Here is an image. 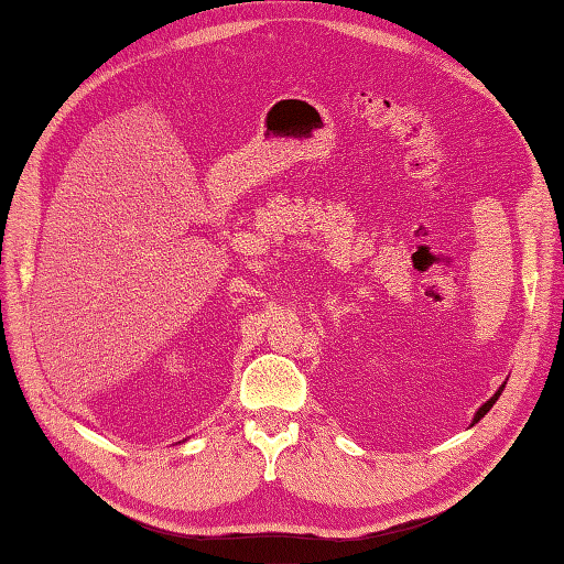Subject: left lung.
<instances>
[{"mask_svg":"<svg viewBox=\"0 0 564 564\" xmlns=\"http://www.w3.org/2000/svg\"><path fill=\"white\" fill-rule=\"evenodd\" d=\"M505 386H507V382H505ZM505 386H501V388H499V390H497V392L492 394V398H489V400H487V402H485V404L480 406V410H477V412H475V416H473V424H470V426H475V424H477V422H480V419H482V416H485V414H487L489 410H492V406H495V402L499 400V394H501V390H505Z\"/></svg>","mask_w":564,"mask_h":564,"instance_id":"obj_1","label":"left lung"}]
</instances>
